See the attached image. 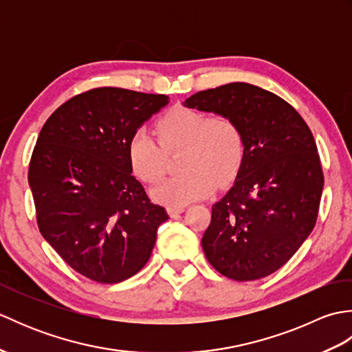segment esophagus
I'll return each instance as SVG.
<instances>
[{"mask_svg":"<svg viewBox=\"0 0 352 352\" xmlns=\"http://www.w3.org/2000/svg\"><path fill=\"white\" fill-rule=\"evenodd\" d=\"M166 212H168V214L170 216V218H175L177 214H180V213L184 212V207H180V206H169V207L166 208Z\"/></svg>","mask_w":352,"mask_h":352,"instance_id":"1","label":"esophagus"}]
</instances>
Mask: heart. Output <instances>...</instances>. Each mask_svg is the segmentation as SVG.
Here are the masks:
<instances>
[{"instance_id":"1","label":"heart","mask_w":352,"mask_h":352,"mask_svg":"<svg viewBox=\"0 0 352 352\" xmlns=\"http://www.w3.org/2000/svg\"><path fill=\"white\" fill-rule=\"evenodd\" d=\"M157 140L138 130L126 145L130 168L139 180L155 183L166 170L168 153H182V174L172 175L151 190L154 201L186 206L207 195L216 186H228L241 172L246 144L241 125L228 115H206L188 107L166 111L155 125Z\"/></svg>"}]
</instances>
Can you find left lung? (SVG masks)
<instances>
[{
    "instance_id": "8db88e82",
    "label": "left lung",
    "mask_w": 352,
    "mask_h": 352,
    "mask_svg": "<svg viewBox=\"0 0 352 352\" xmlns=\"http://www.w3.org/2000/svg\"><path fill=\"white\" fill-rule=\"evenodd\" d=\"M183 106L236 119L246 144L243 166L213 204L201 241L208 263L236 281L278 271L315 227L324 189L309 125L289 102L248 83L201 91Z\"/></svg>"
}]
</instances>
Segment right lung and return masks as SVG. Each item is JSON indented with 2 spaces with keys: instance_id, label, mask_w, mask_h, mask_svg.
<instances>
[{
  "instance_id": "obj_1",
  "label": "right lung",
  "mask_w": 352,
  "mask_h": 352,
  "mask_svg": "<svg viewBox=\"0 0 352 352\" xmlns=\"http://www.w3.org/2000/svg\"><path fill=\"white\" fill-rule=\"evenodd\" d=\"M169 102L166 95L98 87L45 122L28 168L41 234L74 271L113 284L151 257L169 219L131 174L126 145Z\"/></svg>"
}]
</instances>
